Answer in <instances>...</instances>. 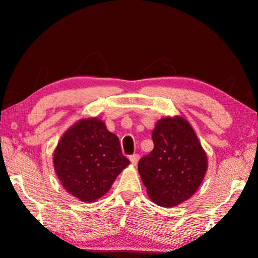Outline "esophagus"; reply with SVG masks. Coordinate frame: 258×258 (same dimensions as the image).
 Here are the masks:
<instances>
[{
  "instance_id": "esophagus-1",
  "label": "esophagus",
  "mask_w": 258,
  "mask_h": 258,
  "mask_svg": "<svg viewBox=\"0 0 258 258\" xmlns=\"http://www.w3.org/2000/svg\"><path fill=\"white\" fill-rule=\"evenodd\" d=\"M139 158H140L139 154H134V155H131L130 156V160H131V163H132L133 165H137L138 164Z\"/></svg>"
}]
</instances>
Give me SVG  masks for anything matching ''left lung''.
Segmentation results:
<instances>
[{
	"label": "left lung",
	"instance_id": "obj_1",
	"mask_svg": "<svg viewBox=\"0 0 258 258\" xmlns=\"http://www.w3.org/2000/svg\"><path fill=\"white\" fill-rule=\"evenodd\" d=\"M154 150L138 169L149 198L163 207L185 202L202 184L207 157L194 128L182 117L163 118L152 132Z\"/></svg>",
	"mask_w": 258,
	"mask_h": 258
}]
</instances>
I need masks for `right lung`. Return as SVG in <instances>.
Returning <instances> with one entry per match:
<instances>
[{"instance_id":"add662e5","label":"right lung","mask_w":258,"mask_h":258,"mask_svg":"<svg viewBox=\"0 0 258 258\" xmlns=\"http://www.w3.org/2000/svg\"><path fill=\"white\" fill-rule=\"evenodd\" d=\"M56 175L69 194L82 202L106 195L130 164L118 138L97 118L82 119L69 128L53 155Z\"/></svg>"}]
</instances>
